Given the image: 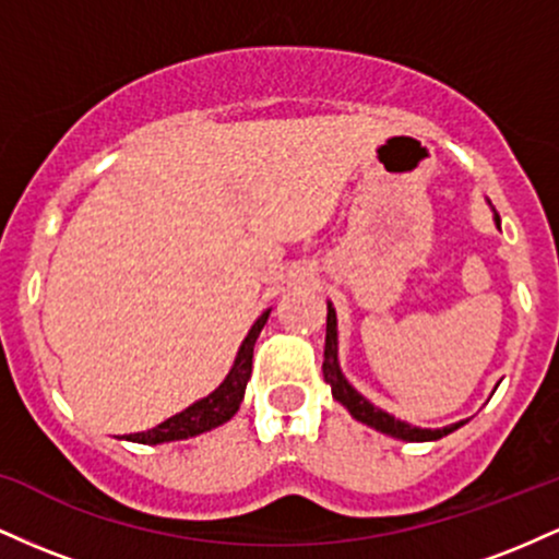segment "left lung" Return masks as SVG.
Returning <instances> with one entry per match:
<instances>
[{
	"label": "left lung",
	"mask_w": 559,
	"mask_h": 559,
	"mask_svg": "<svg viewBox=\"0 0 559 559\" xmlns=\"http://www.w3.org/2000/svg\"><path fill=\"white\" fill-rule=\"evenodd\" d=\"M493 223L499 228V215L493 213ZM323 378L325 383L331 386L333 400L338 404H344L349 409V415L355 420L365 423V426L376 428V431L391 436V439H402V441H436L444 439L447 433L457 431L460 426H465V420L452 423V426L444 428H418L409 426L394 415H389L386 409L376 407L373 402H368L365 396L346 381V376L342 373V365H338V325H336V310L329 301V318H325V352H323Z\"/></svg>",
	"instance_id": "obj_1"
}]
</instances>
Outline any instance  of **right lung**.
I'll use <instances>...</instances> for the list:
<instances>
[{
	"label": "right lung",
	"mask_w": 559,
	"mask_h": 559,
	"mask_svg": "<svg viewBox=\"0 0 559 559\" xmlns=\"http://www.w3.org/2000/svg\"><path fill=\"white\" fill-rule=\"evenodd\" d=\"M267 316L271 310H265L262 316L254 320L252 329H249L247 336L236 352V360L230 365L228 376L223 378V383L217 386L213 394L202 396L194 404L181 409L173 418L163 420L159 426L150 428V431L141 433H128L126 441H136V444H165V441H181L191 439V436H199L204 431H213V428L223 426L236 415L239 404L243 402V391H247V381L252 376V355H254V342H258L262 325L267 323Z\"/></svg>",
	"instance_id": "right-lung-1"
}]
</instances>
